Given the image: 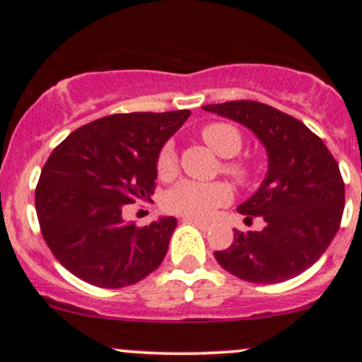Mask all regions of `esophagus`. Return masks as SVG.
<instances>
[{"mask_svg":"<svg viewBox=\"0 0 362 362\" xmlns=\"http://www.w3.org/2000/svg\"><path fill=\"white\" fill-rule=\"evenodd\" d=\"M184 223L194 224V226H197L199 230H202V231H207L211 228L209 223H202V221H199V219H192V218H184Z\"/></svg>","mask_w":362,"mask_h":362,"instance_id":"esophagus-1","label":"esophagus"}]
</instances>
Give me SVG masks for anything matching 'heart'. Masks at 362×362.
Segmentation results:
<instances>
[{
  "mask_svg": "<svg viewBox=\"0 0 362 362\" xmlns=\"http://www.w3.org/2000/svg\"><path fill=\"white\" fill-rule=\"evenodd\" d=\"M201 138L218 153L228 158L223 163V173L235 184L248 185L255 177V168L247 158H238L242 149V132L233 124L211 122L201 129ZM156 170L161 178H170L177 170V151L172 143L163 144L156 158ZM233 192L224 182H195L182 180L165 195V209L168 213L185 216L192 219H207L219 207L226 206Z\"/></svg>",
  "mask_w": 362,
  "mask_h": 362,
  "instance_id": "heart-1",
  "label": "heart"
}]
</instances>
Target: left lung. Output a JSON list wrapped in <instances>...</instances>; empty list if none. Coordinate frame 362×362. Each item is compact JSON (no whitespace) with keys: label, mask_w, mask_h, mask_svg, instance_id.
<instances>
[{"label":"left lung","mask_w":362,"mask_h":362,"mask_svg":"<svg viewBox=\"0 0 362 362\" xmlns=\"http://www.w3.org/2000/svg\"><path fill=\"white\" fill-rule=\"evenodd\" d=\"M252 129L269 153L260 189L238 207L262 231L235 230L230 248L214 252L224 271L255 284L293 279L317 262L342 221L346 187L335 158L301 120L255 100L204 105Z\"/></svg>","instance_id":"left-lung-1"}]
</instances>
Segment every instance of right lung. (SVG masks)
Here are the masks:
<instances>
[{
    "mask_svg": "<svg viewBox=\"0 0 362 362\" xmlns=\"http://www.w3.org/2000/svg\"><path fill=\"white\" fill-rule=\"evenodd\" d=\"M190 110L112 114L73 131L45 161L35 187L40 231L73 276L126 288L156 271L177 226L124 223L127 204L151 201L161 146Z\"/></svg>",
    "mask_w": 362,
    "mask_h": 362,
    "instance_id": "1",
    "label": "right lung"
}]
</instances>
